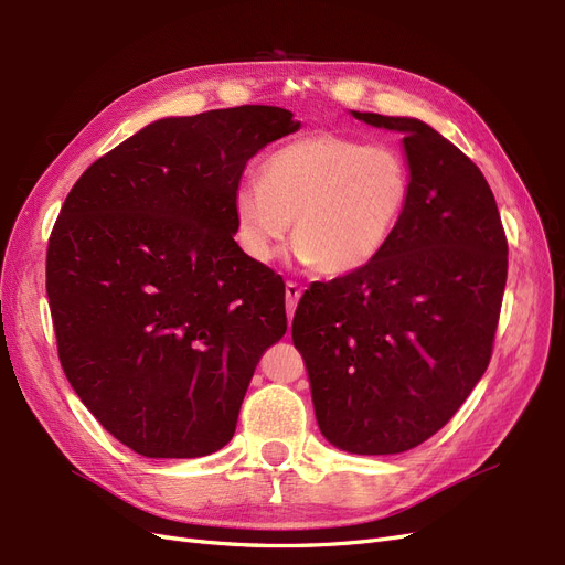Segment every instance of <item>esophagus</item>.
I'll return each mask as SVG.
<instances>
[{
    "label": "esophagus",
    "instance_id": "1",
    "mask_svg": "<svg viewBox=\"0 0 565 565\" xmlns=\"http://www.w3.org/2000/svg\"><path fill=\"white\" fill-rule=\"evenodd\" d=\"M300 296H302V288H300L298 284L288 281V284H286V309H288V321H290L292 311H296V307H298Z\"/></svg>",
    "mask_w": 565,
    "mask_h": 565
}]
</instances>
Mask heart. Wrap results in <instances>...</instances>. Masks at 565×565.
<instances>
[{
    "mask_svg": "<svg viewBox=\"0 0 565 565\" xmlns=\"http://www.w3.org/2000/svg\"><path fill=\"white\" fill-rule=\"evenodd\" d=\"M408 193V166L397 150L311 134L269 154L263 182L235 189L237 237L252 260L269 263L296 218V258L326 275H351L385 249Z\"/></svg>",
    "mask_w": 565,
    "mask_h": 565,
    "instance_id": "obj_1",
    "label": "heart"
}]
</instances>
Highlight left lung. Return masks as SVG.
Masks as SVG:
<instances>
[{
    "instance_id": "left-lung-1",
    "label": "left lung",
    "mask_w": 565,
    "mask_h": 565,
    "mask_svg": "<svg viewBox=\"0 0 565 565\" xmlns=\"http://www.w3.org/2000/svg\"><path fill=\"white\" fill-rule=\"evenodd\" d=\"M351 115L404 136L408 203L374 263L305 290L292 343L330 444L397 455L444 427L482 379L508 242L492 189L448 138L415 117Z\"/></svg>"
}]
</instances>
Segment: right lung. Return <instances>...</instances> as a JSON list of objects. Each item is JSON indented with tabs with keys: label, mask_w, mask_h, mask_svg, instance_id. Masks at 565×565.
<instances>
[{
	"label": "right lung",
	"mask_w": 565,
	"mask_h": 565,
	"mask_svg": "<svg viewBox=\"0 0 565 565\" xmlns=\"http://www.w3.org/2000/svg\"><path fill=\"white\" fill-rule=\"evenodd\" d=\"M298 129L277 106L163 117L66 195L45 265L62 370L142 457L222 450L286 332L284 281L239 249L233 195L247 161Z\"/></svg>",
	"instance_id": "obj_1"
}]
</instances>
